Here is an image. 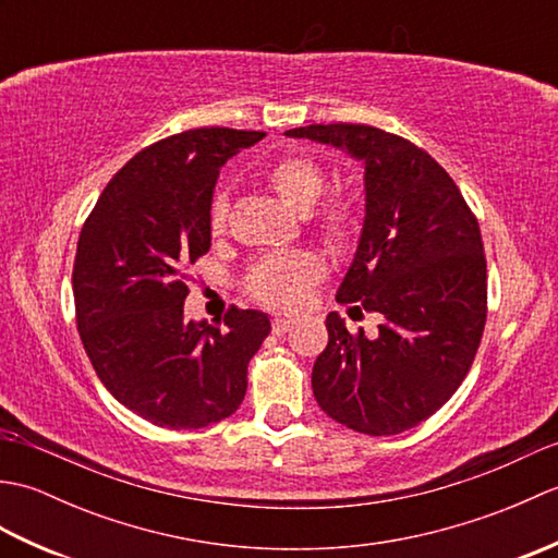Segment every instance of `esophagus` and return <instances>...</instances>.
I'll use <instances>...</instances> for the list:
<instances>
[{"instance_id": "esophagus-1", "label": "esophagus", "mask_w": 558, "mask_h": 558, "mask_svg": "<svg viewBox=\"0 0 558 558\" xmlns=\"http://www.w3.org/2000/svg\"><path fill=\"white\" fill-rule=\"evenodd\" d=\"M292 324H294L292 316H272V333H276V336L288 333Z\"/></svg>"}]
</instances>
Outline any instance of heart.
Masks as SVG:
<instances>
[{
    "instance_id": "b5f03b06",
    "label": "heart",
    "mask_w": 558,
    "mask_h": 558,
    "mask_svg": "<svg viewBox=\"0 0 558 558\" xmlns=\"http://www.w3.org/2000/svg\"><path fill=\"white\" fill-rule=\"evenodd\" d=\"M264 180L286 204L298 210H310L326 186L324 168L312 156L288 153L272 160L264 170ZM230 201L225 194L213 198L208 225L213 234H222L228 228ZM312 225L324 242L336 248H348L364 228L362 201L352 192H333L312 213ZM326 276L324 260L312 252L270 254L258 258L246 276V290L260 304L276 310H292L304 298V292L322 282Z\"/></svg>"
}]
</instances>
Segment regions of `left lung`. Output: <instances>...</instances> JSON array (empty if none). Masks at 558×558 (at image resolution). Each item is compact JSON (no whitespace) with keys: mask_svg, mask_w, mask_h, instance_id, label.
I'll return each instance as SVG.
<instances>
[{"mask_svg":"<svg viewBox=\"0 0 558 558\" xmlns=\"http://www.w3.org/2000/svg\"><path fill=\"white\" fill-rule=\"evenodd\" d=\"M288 136L348 148L364 162V230L336 300L384 318L369 340L326 316L316 402L360 434L408 432L446 405L482 342L487 258L477 216L441 165L398 134L336 122Z\"/></svg>","mask_w":558,"mask_h":558,"instance_id":"1","label":"left lung"}]
</instances>
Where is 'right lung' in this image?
<instances>
[{
    "label": "right lung",
    "mask_w": 558,
    "mask_h": 558,
    "mask_svg": "<svg viewBox=\"0 0 558 558\" xmlns=\"http://www.w3.org/2000/svg\"><path fill=\"white\" fill-rule=\"evenodd\" d=\"M264 136L201 126L160 138L112 177L81 228L71 278L81 342L105 388L156 426L230 417L270 333L266 314L236 306L222 326L184 318L186 270L210 248L218 172Z\"/></svg>",
    "instance_id": "add662e5"
}]
</instances>
